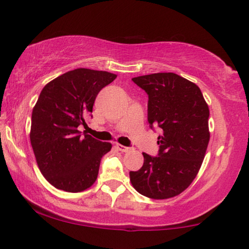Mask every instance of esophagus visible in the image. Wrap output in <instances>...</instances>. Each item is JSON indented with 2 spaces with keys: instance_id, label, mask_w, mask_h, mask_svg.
Instances as JSON below:
<instances>
[{
  "instance_id": "1",
  "label": "esophagus",
  "mask_w": 249,
  "mask_h": 249,
  "mask_svg": "<svg viewBox=\"0 0 249 249\" xmlns=\"http://www.w3.org/2000/svg\"><path fill=\"white\" fill-rule=\"evenodd\" d=\"M116 148L119 149L120 151H122V153H127V151H129L130 149V147H126V146H123V145H121V144H116Z\"/></svg>"
}]
</instances>
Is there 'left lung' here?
<instances>
[{"label":"left lung","mask_w":249,"mask_h":249,"mask_svg":"<svg viewBox=\"0 0 249 249\" xmlns=\"http://www.w3.org/2000/svg\"><path fill=\"white\" fill-rule=\"evenodd\" d=\"M148 94V123L158 126V156L142 153L144 165L130 171L135 190L155 200L183 192L199 172L210 141V111L200 88L172 72L132 79Z\"/></svg>","instance_id":"obj_1"}]
</instances>
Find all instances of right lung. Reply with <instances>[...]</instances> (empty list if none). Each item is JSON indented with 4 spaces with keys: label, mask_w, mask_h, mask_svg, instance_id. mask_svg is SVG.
Here are the masks:
<instances>
[{
    "label": "right lung",
    "mask_w": 249,
    "mask_h": 249,
    "mask_svg": "<svg viewBox=\"0 0 249 249\" xmlns=\"http://www.w3.org/2000/svg\"><path fill=\"white\" fill-rule=\"evenodd\" d=\"M116 77L79 68L59 75L41 90L33 108L29 137L40 172L59 190L81 192L98 178L101 158L112 144L79 128L87 127L96 95Z\"/></svg>",
    "instance_id": "obj_1"
}]
</instances>
